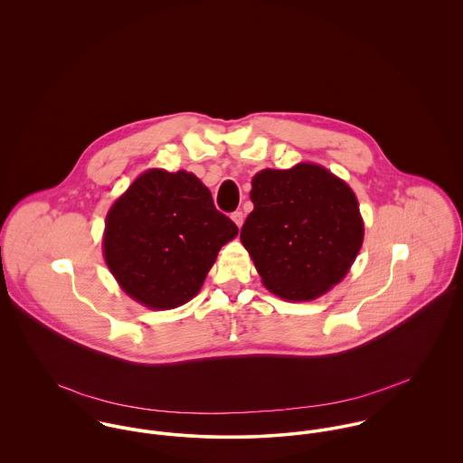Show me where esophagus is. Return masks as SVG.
I'll return each mask as SVG.
<instances>
[{"label":"esophagus","mask_w":463,"mask_h":463,"mask_svg":"<svg viewBox=\"0 0 463 463\" xmlns=\"http://www.w3.org/2000/svg\"><path fill=\"white\" fill-rule=\"evenodd\" d=\"M232 219H233V222L241 228V226H242V222H244V213H242L241 210H237V212H233V213H232Z\"/></svg>","instance_id":"34e87169"}]
</instances>
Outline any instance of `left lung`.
I'll return each instance as SVG.
<instances>
[{
  "instance_id": "1",
  "label": "left lung",
  "mask_w": 463,
  "mask_h": 463,
  "mask_svg": "<svg viewBox=\"0 0 463 463\" xmlns=\"http://www.w3.org/2000/svg\"><path fill=\"white\" fill-rule=\"evenodd\" d=\"M251 185L255 208L241 241L262 283L287 301L326 294L347 274L364 242L351 187L316 164L264 169Z\"/></svg>"
}]
</instances>
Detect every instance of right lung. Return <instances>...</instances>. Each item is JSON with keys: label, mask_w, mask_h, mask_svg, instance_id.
Returning a JSON list of instances; mask_svg holds the SVG:
<instances>
[{"label": "right lung", "mask_w": 463, "mask_h": 463, "mask_svg": "<svg viewBox=\"0 0 463 463\" xmlns=\"http://www.w3.org/2000/svg\"><path fill=\"white\" fill-rule=\"evenodd\" d=\"M237 224L193 173L149 169L107 213L103 255L140 305L171 310L193 299Z\"/></svg>", "instance_id": "add662e5"}]
</instances>
